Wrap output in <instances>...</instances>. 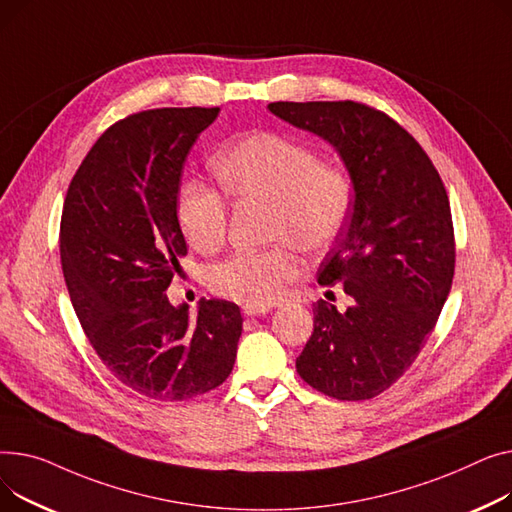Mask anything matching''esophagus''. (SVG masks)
I'll return each instance as SVG.
<instances>
[{
  "label": "esophagus",
  "mask_w": 512,
  "mask_h": 512,
  "mask_svg": "<svg viewBox=\"0 0 512 512\" xmlns=\"http://www.w3.org/2000/svg\"><path fill=\"white\" fill-rule=\"evenodd\" d=\"M270 308H266V306H254V304H246L244 308H242V312H244V316H262V314H266Z\"/></svg>",
  "instance_id": "1"
}]
</instances>
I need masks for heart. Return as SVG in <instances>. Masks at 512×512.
I'll use <instances>...</instances> for the list:
<instances>
[{
    "instance_id": "1",
    "label": "heart",
    "mask_w": 512,
    "mask_h": 512,
    "mask_svg": "<svg viewBox=\"0 0 512 512\" xmlns=\"http://www.w3.org/2000/svg\"><path fill=\"white\" fill-rule=\"evenodd\" d=\"M210 167L231 198L266 204V235L279 244L239 250L210 266L208 287L235 302L273 304L297 275L293 244L320 252L341 233L351 206L349 175L337 163L320 161L310 144L281 132L237 138ZM177 221L196 250L213 252L227 233V200L213 186L188 179L177 192Z\"/></svg>"
}]
</instances>
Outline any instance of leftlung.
Segmentation results:
<instances>
[{"mask_svg": "<svg viewBox=\"0 0 512 512\" xmlns=\"http://www.w3.org/2000/svg\"><path fill=\"white\" fill-rule=\"evenodd\" d=\"M268 111L333 146L353 184L345 235L318 268V283L341 281L351 306H314L297 374L333 399H372L413 364L453 285L444 184L417 140L368 105L279 101Z\"/></svg>", "mask_w": 512, "mask_h": 512, "instance_id": "left-lung-1", "label": "left lung"}]
</instances>
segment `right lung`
Masks as SVG:
<instances>
[{"label": "right lung", "mask_w": 512, "mask_h": 512, "mask_svg": "<svg viewBox=\"0 0 512 512\" xmlns=\"http://www.w3.org/2000/svg\"><path fill=\"white\" fill-rule=\"evenodd\" d=\"M219 107H165L113 124L66 194L59 254L72 306L107 370L134 393L186 401L233 370L242 314L225 299L171 306L167 287L188 254L177 221L190 148Z\"/></svg>", "instance_id": "right-lung-1"}]
</instances>
